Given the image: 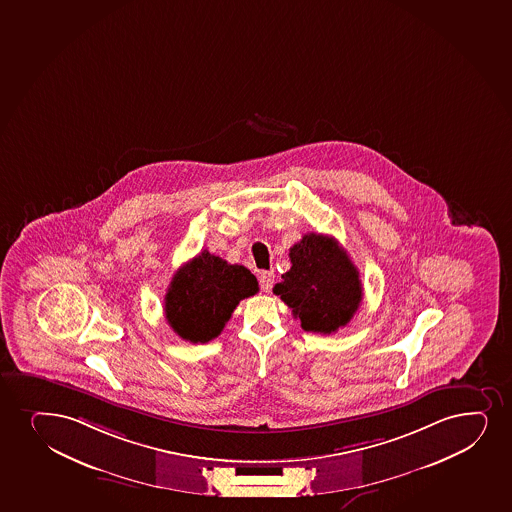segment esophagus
Instances as JSON below:
<instances>
[{
	"label": "esophagus",
	"mask_w": 512,
	"mask_h": 512,
	"mask_svg": "<svg viewBox=\"0 0 512 512\" xmlns=\"http://www.w3.org/2000/svg\"><path fill=\"white\" fill-rule=\"evenodd\" d=\"M272 284H274V272H262L260 274V288H262V291L269 293L272 289Z\"/></svg>",
	"instance_id": "34e87169"
}]
</instances>
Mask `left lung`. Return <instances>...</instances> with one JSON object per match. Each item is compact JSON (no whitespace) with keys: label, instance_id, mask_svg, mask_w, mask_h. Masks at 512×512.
<instances>
[{"label":"left lung","instance_id":"8db88e82","mask_svg":"<svg viewBox=\"0 0 512 512\" xmlns=\"http://www.w3.org/2000/svg\"><path fill=\"white\" fill-rule=\"evenodd\" d=\"M291 269L274 293L308 332L332 334L348 324L363 298L360 272L331 236L308 233L289 248Z\"/></svg>","mask_w":512,"mask_h":512}]
</instances>
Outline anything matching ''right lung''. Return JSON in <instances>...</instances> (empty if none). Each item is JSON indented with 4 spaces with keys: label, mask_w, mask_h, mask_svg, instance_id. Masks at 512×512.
I'll list each match as a JSON object with an SVG mask.
<instances>
[{
    "label": "right lung",
    "mask_w": 512,
    "mask_h": 512,
    "mask_svg": "<svg viewBox=\"0 0 512 512\" xmlns=\"http://www.w3.org/2000/svg\"><path fill=\"white\" fill-rule=\"evenodd\" d=\"M257 291V277L247 267L204 250L176 271L164 313L181 339L204 344L219 336L238 303Z\"/></svg>",
    "instance_id": "1"
}]
</instances>
